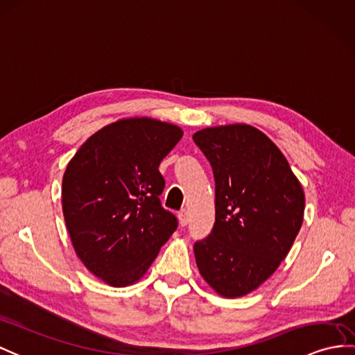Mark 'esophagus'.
<instances>
[{
    "instance_id": "1",
    "label": "esophagus",
    "mask_w": 355,
    "mask_h": 355,
    "mask_svg": "<svg viewBox=\"0 0 355 355\" xmlns=\"http://www.w3.org/2000/svg\"><path fill=\"white\" fill-rule=\"evenodd\" d=\"M178 218H179V224L180 226H187L188 224V212L187 209H182L178 214Z\"/></svg>"
}]
</instances>
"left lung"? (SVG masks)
<instances>
[{
  "label": "left lung",
  "instance_id": "obj_1",
  "mask_svg": "<svg viewBox=\"0 0 355 355\" xmlns=\"http://www.w3.org/2000/svg\"><path fill=\"white\" fill-rule=\"evenodd\" d=\"M193 140L215 179L214 227L194 244L198 271L221 297H243L288 256L304 217V191L280 149L253 126L206 128Z\"/></svg>",
  "mask_w": 355,
  "mask_h": 355
}]
</instances>
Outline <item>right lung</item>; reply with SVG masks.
<instances>
[{
    "label": "right lung",
    "mask_w": 355,
    "mask_h": 355,
    "mask_svg": "<svg viewBox=\"0 0 355 355\" xmlns=\"http://www.w3.org/2000/svg\"><path fill=\"white\" fill-rule=\"evenodd\" d=\"M182 129L149 117L123 119L93 134L67 164L63 215L76 256L110 286L140 280L178 229L164 209L158 167Z\"/></svg>",
    "instance_id": "add662e5"
}]
</instances>
